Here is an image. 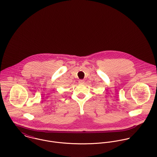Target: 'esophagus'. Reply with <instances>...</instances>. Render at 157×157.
<instances>
[{
    "label": "esophagus",
    "instance_id": "34e87169",
    "mask_svg": "<svg viewBox=\"0 0 157 157\" xmlns=\"http://www.w3.org/2000/svg\"><path fill=\"white\" fill-rule=\"evenodd\" d=\"M78 83H79L80 84H83V83H85V81H84V80H80L78 81Z\"/></svg>",
    "mask_w": 157,
    "mask_h": 157
}]
</instances>
